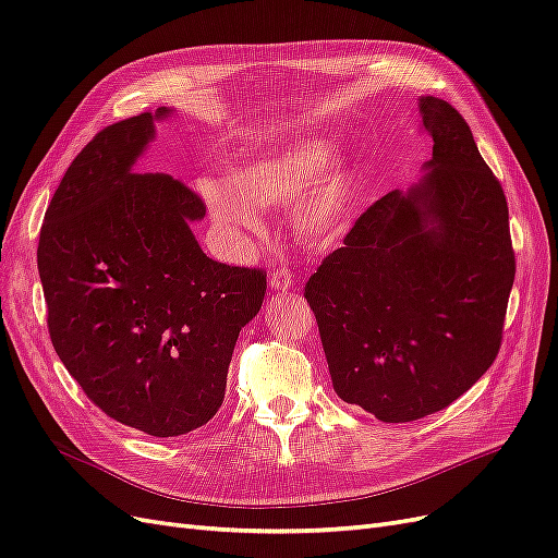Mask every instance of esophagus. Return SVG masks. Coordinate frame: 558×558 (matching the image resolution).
I'll return each instance as SVG.
<instances>
[{"label":"esophagus","instance_id":"1","mask_svg":"<svg viewBox=\"0 0 558 558\" xmlns=\"http://www.w3.org/2000/svg\"><path fill=\"white\" fill-rule=\"evenodd\" d=\"M269 286H272L275 291H289L293 286V272L286 267H277L272 277H269Z\"/></svg>","mask_w":558,"mask_h":558}]
</instances>
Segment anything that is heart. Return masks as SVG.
Listing matches in <instances>:
<instances>
[{
    "instance_id": "b5f03b06",
    "label": "heart",
    "mask_w": 558,
    "mask_h": 558,
    "mask_svg": "<svg viewBox=\"0 0 558 558\" xmlns=\"http://www.w3.org/2000/svg\"><path fill=\"white\" fill-rule=\"evenodd\" d=\"M328 140L305 137L277 146L269 154L238 167L230 189L207 185L209 209L228 232H258L257 209H275L298 199L295 228L312 242H328L342 230L356 174L349 165H332Z\"/></svg>"
}]
</instances>
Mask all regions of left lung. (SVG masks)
<instances>
[{
    "label": "left lung",
    "mask_w": 558,
    "mask_h": 558,
    "mask_svg": "<svg viewBox=\"0 0 558 558\" xmlns=\"http://www.w3.org/2000/svg\"><path fill=\"white\" fill-rule=\"evenodd\" d=\"M416 107L426 179L367 207L305 286L335 393L386 424L449 408L492 367L517 269L508 199L463 116Z\"/></svg>",
    "instance_id": "1"
}]
</instances>
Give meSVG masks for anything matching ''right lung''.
<instances>
[{
    "label": "right lung",
    "instance_id": "right-lung-1",
    "mask_svg": "<svg viewBox=\"0 0 558 558\" xmlns=\"http://www.w3.org/2000/svg\"><path fill=\"white\" fill-rule=\"evenodd\" d=\"M156 116L99 130L50 199L37 263L48 332L99 410L154 437L191 433L218 412L240 330L267 275L207 258L191 221L205 202L167 174H134Z\"/></svg>",
    "mask_w": 558,
    "mask_h": 558
}]
</instances>
